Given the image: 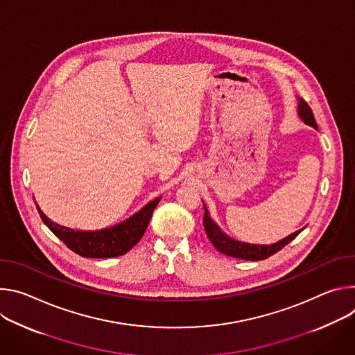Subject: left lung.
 <instances>
[{"mask_svg": "<svg viewBox=\"0 0 355 355\" xmlns=\"http://www.w3.org/2000/svg\"><path fill=\"white\" fill-rule=\"evenodd\" d=\"M299 115L302 120L307 124L311 125L313 128H318L316 120H314V115L311 108L309 107V104L299 97ZM203 224H205V230L209 240L211 241V244L214 245V248L217 251H220L224 255L232 257V258H239V259H245V261H261V259H266L268 257L277 254L278 251H281L286 244H289L292 240H295L299 232L303 230H299L293 234H291L289 237L281 240L277 244H272V245H254V244H245V243H240V241H235L227 235L217 227V224L210 218L209 211L205 206V218H203Z\"/></svg>", "mask_w": 355, "mask_h": 355, "instance_id": "8db88e82", "label": "left lung"}]
</instances>
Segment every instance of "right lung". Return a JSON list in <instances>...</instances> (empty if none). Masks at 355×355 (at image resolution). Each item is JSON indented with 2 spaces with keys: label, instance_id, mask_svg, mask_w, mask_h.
I'll return each instance as SVG.
<instances>
[{
  "label": "right lung",
  "instance_id": "obj_1",
  "mask_svg": "<svg viewBox=\"0 0 355 355\" xmlns=\"http://www.w3.org/2000/svg\"><path fill=\"white\" fill-rule=\"evenodd\" d=\"M159 200L155 199L128 220L98 231H74L49 220L37 205L36 209L48 228L73 252L85 258H114L128 252L142 239Z\"/></svg>",
  "mask_w": 355,
  "mask_h": 355
}]
</instances>
